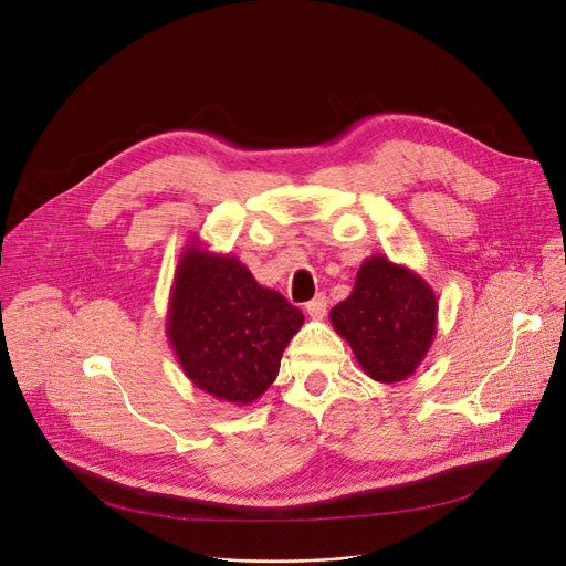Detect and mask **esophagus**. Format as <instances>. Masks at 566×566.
Masks as SVG:
<instances>
[{
    "label": "esophagus",
    "instance_id": "1",
    "mask_svg": "<svg viewBox=\"0 0 566 566\" xmlns=\"http://www.w3.org/2000/svg\"><path fill=\"white\" fill-rule=\"evenodd\" d=\"M326 296L324 294H317L313 302L306 304V313L313 317V319H322L326 315Z\"/></svg>",
    "mask_w": 566,
    "mask_h": 566
}]
</instances>
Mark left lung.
<instances>
[{
  "label": "left lung",
  "mask_w": 566,
  "mask_h": 566,
  "mask_svg": "<svg viewBox=\"0 0 566 566\" xmlns=\"http://www.w3.org/2000/svg\"><path fill=\"white\" fill-rule=\"evenodd\" d=\"M439 304L431 285L384 255L363 260L352 294L331 308L336 334L379 384L409 379L437 336Z\"/></svg>",
  "instance_id": "obj_1"
}]
</instances>
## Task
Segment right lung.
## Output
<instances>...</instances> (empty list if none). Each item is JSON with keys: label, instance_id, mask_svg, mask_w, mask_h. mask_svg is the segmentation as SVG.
<instances>
[{"label": "right lung", "instance_id": "add662e5", "mask_svg": "<svg viewBox=\"0 0 566 566\" xmlns=\"http://www.w3.org/2000/svg\"><path fill=\"white\" fill-rule=\"evenodd\" d=\"M304 313L262 287L238 255L193 240L180 253L166 336L189 381L238 407L253 405L281 368Z\"/></svg>", "mask_w": 566, "mask_h": 566}]
</instances>
